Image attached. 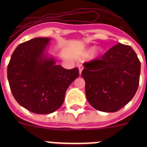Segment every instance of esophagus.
<instances>
[{"label": "esophagus", "mask_w": 147, "mask_h": 147, "mask_svg": "<svg viewBox=\"0 0 147 147\" xmlns=\"http://www.w3.org/2000/svg\"><path fill=\"white\" fill-rule=\"evenodd\" d=\"M78 67H79V70H80V74H81L82 71L83 67H83L82 65H79V66H78Z\"/></svg>", "instance_id": "obj_1"}]
</instances>
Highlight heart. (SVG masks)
Wrapping results in <instances>:
<instances>
[{
    "label": "heart",
    "instance_id": "heart-1",
    "mask_svg": "<svg viewBox=\"0 0 147 147\" xmlns=\"http://www.w3.org/2000/svg\"><path fill=\"white\" fill-rule=\"evenodd\" d=\"M100 49H94V50L93 51V54H92V55H93V57H97V56H98L100 54Z\"/></svg>",
    "mask_w": 147,
    "mask_h": 147
}]
</instances>
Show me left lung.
<instances>
[{"label": "left lung", "instance_id": "left-lung-1", "mask_svg": "<svg viewBox=\"0 0 147 147\" xmlns=\"http://www.w3.org/2000/svg\"><path fill=\"white\" fill-rule=\"evenodd\" d=\"M88 102L103 112H116L130 102L139 85L141 62L131 46L118 43L103 55L84 63Z\"/></svg>", "mask_w": 147, "mask_h": 147}]
</instances>
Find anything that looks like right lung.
Returning <instances> with one entry per match:
<instances>
[{
	"label": "right lung",
	"instance_id": "right-lung-1",
	"mask_svg": "<svg viewBox=\"0 0 147 147\" xmlns=\"http://www.w3.org/2000/svg\"><path fill=\"white\" fill-rule=\"evenodd\" d=\"M50 39L37 37L20 44L7 67L13 96L32 113L49 114L62 106L67 88L79 76V69H65L44 55Z\"/></svg>",
	"mask_w": 147,
	"mask_h": 147
}]
</instances>
